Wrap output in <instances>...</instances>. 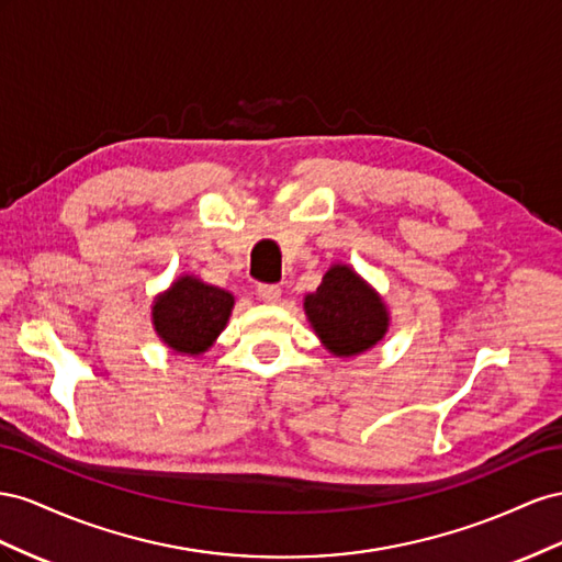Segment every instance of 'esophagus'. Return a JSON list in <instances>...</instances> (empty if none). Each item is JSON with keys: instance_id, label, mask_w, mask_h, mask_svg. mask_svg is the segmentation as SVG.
<instances>
[{"instance_id": "34e87169", "label": "esophagus", "mask_w": 562, "mask_h": 562, "mask_svg": "<svg viewBox=\"0 0 562 562\" xmlns=\"http://www.w3.org/2000/svg\"><path fill=\"white\" fill-rule=\"evenodd\" d=\"M256 294H259V299L266 301V303H278L282 292H280L278 284H259V290H256Z\"/></svg>"}]
</instances>
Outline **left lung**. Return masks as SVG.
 I'll list each match as a JSON object with an SVG mask.
<instances>
[{
  "label": "left lung",
  "instance_id": "obj_1",
  "mask_svg": "<svg viewBox=\"0 0 562 562\" xmlns=\"http://www.w3.org/2000/svg\"><path fill=\"white\" fill-rule=\"evenodd\" d=\"M308 323L334 358H356L383 341L391 327L386 301L348 263H331L303 299Z\"/></svg>",
  "mask_w": 562,
  "mask_h": 562
}]
</instances>
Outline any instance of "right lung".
<instances>
[{
  "label": "right lung",
  "mask_w": 562,
  "mask_h": 562,
  "mask_svg": "<svg viewBox=\"0 0 562 562\" xmlns=\"http://www.w3.org/2000/svg\"><path fill=\"white\" fill-rule=\"evenodd\" d=\"M235 296L195 276H179L153 299V329L169 350L202 356L226 329Z\"/></svg>",
  "instance_id": "add662e5"
}]
</instances>
